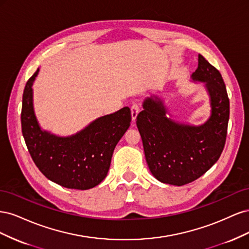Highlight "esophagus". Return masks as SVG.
Instances as JSON below:
<instances>
[{"instance_id":"esophagus-1","label":"esophagus","mask_w":249,"mask_h":249,"mask_svg":"<svg viewBox=\"0 0 249 249\" xmlns=\"http://www.w3.org/2000/svg\"><path fill=\"white\" fill-rule=\"evenodd\" d=\"M139 113V105L138 104H133V106L131 108V115H132V120L135 122L137 118V115Z\"/></svg>"}]
</instances>
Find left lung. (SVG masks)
Returning <instances> with one entry per match:
<instances>
[{
  "instance_id": "8db88e82",
  "label": "left lung",
  "mask_w": 249,
  "mask_h": 249,
  "mask_svg": "<svg viewBox=\"0 0 249 249\" xmlns=\"http://www.w3.org/2000/svg\"><path fill=\"white\" fill-rule=\"evenodd\" d=\"M191 79L205 83L211 115L205 124L192 125L167 117L158 96L146 97L137 116L145 159L152 175L162 183L183 186L200 178L218 161L227 139L230 100L219 71L198 55Z\"/></svg>"
}]
</instances>
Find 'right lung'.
Returning a JSON list of instances; mask_svg holds the SVG:
<instances>
[{
  "label": "right lung",
  "mask_w": 249,
  "mask_h": 249,
  "mask_svg": "<svg viewBox=\"0 0 249 249\" xmlns=\"http://www.w3.org/2000/svg\"><path fill=\"white\" fill-rule=\"evenodd\" d=\"M38 72L29 79L22 94L21 132L29 153L52 182L69 189L93 188L107 177L114 148L131 124V110L124 107L71 136H57L42 130L35 115L32 86Z\"/></svg>",
  "instance_id": "right-lung-1"
}]
</instances>
